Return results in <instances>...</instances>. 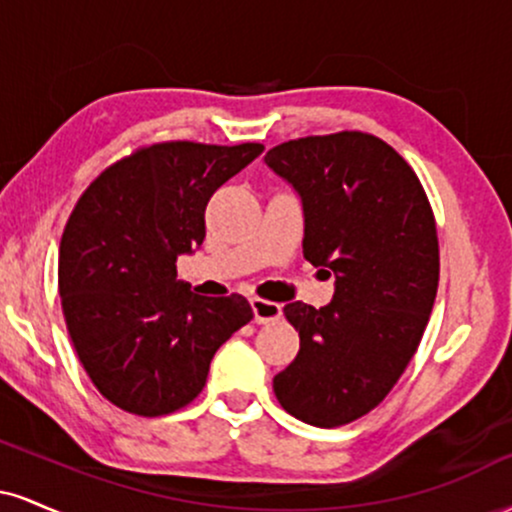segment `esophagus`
Returning a JSON list of instances; mask_svg holds the SVG:
<instances>
[{
  "label": "esophagus",
  "instance_id": "1",
  "mask_svg": "<svg viewBox=\"0 0 512 512\" xmlns=\"http://www.w3.org/2000/svg\"><path fill=\"white\" fill-rule=\"evenodd\" d=\"M252 315H255L257 325H267V322H274L281 317V305L264 301V298H252Z\"/></svg>",
  "mask_w": 512,
  "mask_h": 512
}]
</instances>
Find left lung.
<instances>
[{
	"label": "left lung",
	"instance_id": "obj_1",
	"mask_svg": "<svg viewBox=\"0 0 512 512\" xmlns=\"http://www.w3.org/2000/svg\"><path fill=\"white\" fill-rule=\"evenodd\" d=\"M264 163L301 199L303 257L334 276L322 308L284 305L301 349L274 395L305 424L344 426L383 402L424 337L440 269L431 204L373 134L293 139Z\"/></svg>",
	"mask_w": 512,
	"mask_h": 512
}]
</instances>
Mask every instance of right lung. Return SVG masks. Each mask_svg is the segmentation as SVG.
Returning a JSON list of instances; mask_svg holds the SVG:
<instances>
[{
  "label": "right lung",
  "mask_w": 512,
  "mask_h": 512,
  "mask_svg": "<svg viewBox=\"0 0 512 512\" xmlns=\"http://www.w3.org/2000/svg\"><path fill=\"white\" fill-rule=\"evenodd\" d=\"M262 144L166 142L98 175L60 243V296L79 361L98 392L137 416H163L202 392L216 349L252 320L243 296L207 298L178 279L204 240L216 190Z\"/></svg>",
  "instance_id": "1"
}]
</instances>
